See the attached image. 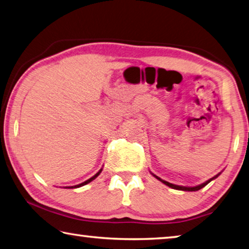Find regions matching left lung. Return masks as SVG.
I'll return each instance as SVG.
<instances>
[{
	"instance_id": "left-lung-1",
	"label": "left lung",
	"mask_w": 249,
	"mask_h": 249,
	"mask_svg": "<svg viewBox=\"0 0 249 249\" xmlns=\"http://www.w3.org/2000/svg\"><path fill=\"white\" fill-rule=\"evenodd\" d=\"M155 176L156 178H158L159 180H161L162 183L163 184H165V185H168L169 187H171V188H174V189H178V191H185V192H196V191H199V189H201L202 187H205L207 184H209L212 179H214L215 178H218L219 176V174L218 175H215L214 178H210L209 180H207V182H205V183H202V184H200V185H198V186H195V187H185V186H178V185H174V184H171V183H169V182H166V180H163V179H161L160 178H158V176H156V175H153Z\"/></svg>"
}]
</instances>
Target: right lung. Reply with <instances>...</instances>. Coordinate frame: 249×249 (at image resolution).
<instances>
[{
	"label": "right lung",
	"mask_w": 249,
	"mask_h": 249,
	"mask_svg": "<svg viewBox=\"0 0 249 249\" xmlns=\"http://www.w3.org/2000/svg\"><path fill=\"white\" fill-rule=\"evenodd\" d=\"M101 171H102V169H101L100 171H99L97 174H94V175L92 176V178H90L89 179H87V180H85V182H84V183H81V184H78V185H75V186H70V187H67V188H77V187H81V186H84V185H86V184H88V183H90V182H91V180H93L94 178H97V176H98L99 174H100V173H101Z\"/></svg>",
	"instance_id": "add662e5"
}]
</instances>
